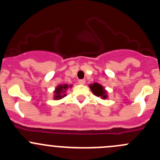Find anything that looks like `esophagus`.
I'll use <instances>...</instances> for the list:
<instances>
[{
  "label": "esophagus",
  "mask_w": 160,
  "mask_h": 160,
  "mask_svg": "<svg viewBox=\"0 0 160 160\" xmlns=\"http://www.w3.org/2000/svg\"><path fill=\"white\" fill-rule=\"evenodd\" d=\"M78 83H79L80 85H85V79L78 80Z\"/></svg>",
  "instance_id": "34e87169"
}]
</instances>
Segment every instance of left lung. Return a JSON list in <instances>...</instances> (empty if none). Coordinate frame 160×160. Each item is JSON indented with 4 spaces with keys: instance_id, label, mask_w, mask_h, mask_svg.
Instances as JSON below:
<instances>
[{
    "instance_id": "left-lung-1",
    "label": "left lung",
    "mask_w": 160,
    "mask_h": 160,
    "mask_svg": "<svg viewBox=\"0 0 160 160\" xmlns=\"http://www.w3.org/2000/svg\"><path fill=\"white\" fill-rule=\"evenodd\" d=\"M90 88H91L92 93L98 97H101L102 99H105L108 98L107 95V91L105 89L104 87L98 83H93L92 85H89Z\"/></svg>"
}]
</instances>
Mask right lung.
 I'll use <instances>...</instances> for the list:
<instances>
[{"label": "right lung", "mask_w": 160, "mask_h": 160, "mask_svg": "<svg viewBox=\"0 0 160 160\" xmlns=\"http://www.w3.org/2000/svg\"><path fill=\"white\" fill-rule=\"evenodd\" d=\"M69 87H72V85H67V84H64V85H58L55 88V95H54V99L55 100H59L62 99V98H64L65 96H66V91Z\"/></svg>", "instance_id": "right-lung-1"}]
</instances>
